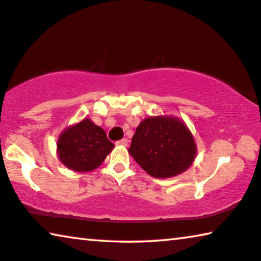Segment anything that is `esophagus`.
I'll return each mask as SVG.
<instances>
[{
    "label": "esophagus",
    "instance_id": "obj_1",
    "mask_svg": "<svg viewBox=\"0 0 261 261\" xmlns=\"http://www.w3.org/2000/svg\"><path fill=\"white\" fill-rule=\"evenodd\" d=\"M116 144H117V145L126 146V145H127V139H126V138H123V139H120V141H118V142H116Z\"/></svg>",
    "mask_w": 261,
    "mask_h": 261
}]
</instances>
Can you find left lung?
I'll list each match as a JSON object with an SVG mask.
<instances>
[{
  "mask_svg": "<svg viewBox=\"0 0 261 261\" xmlns=\"http://www.w3.org/2000/svg\"><path fill=\"white\" fill-rule=\"evenodd\" d=\"M129 153L150 176L170 178L191 166L197 146L184 122L170 116H157L139 124Z\"/></svg>",
  "mask_w": 261,
  "mask_h": 261,
  "instance_id": "8db88e82",
  "label": "left lung"
}]
</instances>
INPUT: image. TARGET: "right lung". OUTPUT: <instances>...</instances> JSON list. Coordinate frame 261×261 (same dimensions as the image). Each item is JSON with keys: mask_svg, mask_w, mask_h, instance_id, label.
<instances>
[{"mask_svg": "<svg viewBox=\"0 0 261 261\" xmlns=\"http://www.w3.org/2000/svg\"><path fill=\"white\" fill-rule=\"evenodd\" d=\"M114 146L102 127L84 118L60 135L57 154L62 164L68 169L76 172H89L102 164Z\"/></svg>", "mask_w": 261, "mask_h": 261, "instance_id": "obj_1", "label": "right lung"}]
</instances>
